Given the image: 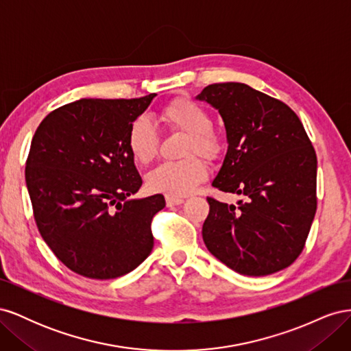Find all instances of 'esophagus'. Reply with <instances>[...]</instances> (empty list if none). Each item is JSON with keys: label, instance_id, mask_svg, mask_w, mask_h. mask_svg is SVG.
Returning a JSON list of instances; mask_svg holds the SVG:
<instances>
[{"label": "esophagus", "instance_id": "1", "mask_svg": "<svg viewBox=\"0 0 351 351\" xmlns=\"http://www.w3.org/2000/svg\"><path fill=\"white\" fill-rule=\"evenodd\" d=\"M167 200V205L168 206H176V205H182L184 199L183 197H174V196H165Z\"/></svg>", "mask_w": 351, "mask_h": 351}]
</instances>
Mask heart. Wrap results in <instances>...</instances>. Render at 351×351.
<instances>
[{"mask_svg": "<svg viewBox=\"0 0 351 351\" xmlns=\"http://www.w3.org/2000/svg\"><path fill=\"white\" fill-rule=\"evenodd\" d=\"M159 119L168 127L189 136L184 155L197 154L206 159H215L222 151L221 137L212 132L209 112L199 104L180 98L169 102L159 112ZM127 146L137 162L152 161L158 149V134L154 124L146 119H136L127 134ZM208 169L199 156H187L182 161H167L147 173L146 183L152 192L167 196H186L206 178Z\"/></svg>", "mask_w": 351, "mask_h": 351, "instance_id": "1", "label": "heart"}]
</instances>
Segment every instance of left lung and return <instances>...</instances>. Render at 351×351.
Returning a JSON list of instances; mask_svg holds the SVG:
<instances>
[{"label":"left lung","mask_w":351,"mask_h":351,"mask_svg":"<svg viewBox=\"0 0 351 351\" xmlns=\"http://www.w3.org/2000/svg\"><path fill=\"white\" fill-rule=\"evenodd\" d=\"M196 99L218 110L228 149L212 186L243 195L237 205L208 197L202 237L228 268L249 277L299 258L316 212L317 161L295 112L244 83H215Z\"/></svg>","instance_id":"1"}]
</instances>
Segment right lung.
<instances>
[{"mask_svg":"<svg viewBox=\"0 0 351 351\" xmlns=\"http://www.w3.org/2000/svg\"><path fill=\"white\" fill-rule=\"evenodd\" d=\"M155 97L74 101L49 112L32 139L25 176L38 230L86 278L121 277L152 252L151 222L165 199H132L142 177L127 134Z\"/></svg>","mask_w":351,"mask_h":351,"instance_id":"1","label":"right lung"}]
</instances>
